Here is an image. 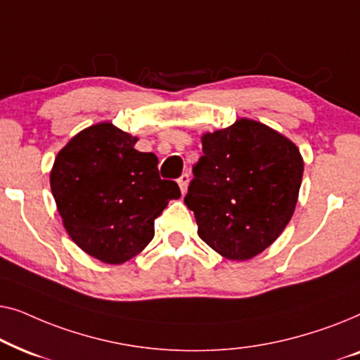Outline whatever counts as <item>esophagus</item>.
<instances>
[{"mask_svg":"<svg viewBox=\"0 0 360 360\" xmlns=\"http://www.w3.org/2000/svg\"><path fill=\"white\" fill-rule=\"evenodd\" d=\"M188 184H190V175L188 174H184L179 179V186L181 190V195L186 193V188H188Z\"/></svg>","mask_w":360,"mask_h":360,"instance_id":"esophagus-1","label":"esophagus"}]
</instances>
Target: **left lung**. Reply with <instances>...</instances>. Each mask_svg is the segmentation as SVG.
<instances>
[{"label":"left lung","instance_id":"1","mask_svg":"<svg viewBox=\"0 0 360 360\" xmlns=\"http://www.w3.org/2000/svg\"><path fill=\"white\" fill-rule=\"evenodd\" d=\"M185 205L198 236L229 260L264 252L292 219L303 179V157L288 137L240 117L201 136Z\"/></svg>","mask_w":360,"mask_h":360}]
</instances>
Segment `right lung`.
Returning <instances> with one entry per match:
<instances>
[{"instance_id":"right-lung-1","label":"right lung","mask_w":360,"mask_h":360,"mask_svg":"<svg viewBox=\"0 0 360 360\" xmlns=\"http://www.w3.org/2000/svg\"><path fill=\"white\" fill-rule=\"evenodd\" d=\"M136 136L112 122L83 129L58 150L51 190L73 243L105 264H122L154 238V221L170 200L175 181L160 180L159 159L134 149Z\"/></svg>"}]
</instances>
